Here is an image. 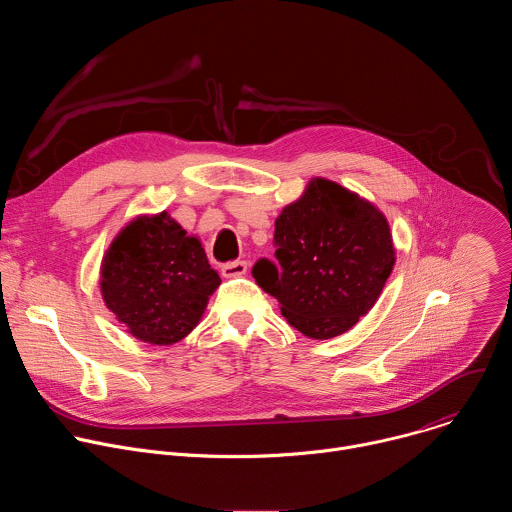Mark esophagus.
Segmentation results:
<instances>
[{
  "mask_svg": "<svg viewBox=\"0 0 512 512\" xmlns=\"http://www.w3.org/2000/svg\"><path fill=\"white\" fill-rule=\"evenodd\" d=\"M221 271H223L225 277H241V275L247 273V261H241V259L229 261V263L223 265Z\"/></svg>",
  "mask_w": 512,
  "mask_h": 512,
  "instance_id": "esophagus-1",
  "label": "esophagus"
}]
</instances>
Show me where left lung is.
Wrapping results in <instances>:
<instances>
[{"instance_id": "left-lung-1", "label": "left lung", "mask_w": 512, "mask_h": 512, "mask_svg": "<svg viewBox=\"0 0 512 512\" xmlns=\"http://www.w3.org/2000/svg\"><path fill=\"white\" fill-rule=\"evenodd\" d=\"M275 261L261 257L251 273L302 334L326 340L367 314L393 271L387 218L346 188L316 178L275 221Z\"/></svg>"}]
</instances>
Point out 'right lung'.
I'll list each match as a JSON object with an SVG mask.
<instances>
[{
  "label": "right lung",
  "instance_id": "right-lung-1",
  "mask_svg": "<svg viewBox=\"0 0 512 512\" xmlns=\"http://www.w3.org/2000/svg\"><path fill=\"white\" fill-rule=\"evenodd\" d=\"M221 283L196 237L166 212L127 225L103 259L107 308L150 344H174L198 324Z\"/></svg>",
  "mask_w": 512,
  "mask_h": 512
}]
</instances>
